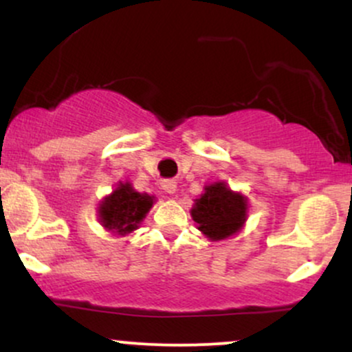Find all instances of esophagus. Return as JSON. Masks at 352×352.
Masks as SVG:
<instances>
[{
	"mask_svg": "<svg viewBox=\"0 0 352 352\" xmlns=\"http://www.w3.org/2000/svg\"><path fill=\"white\" fill-rule=\"evenodd\" d=\"M162 188L167 193H175L177 192V182L173 180H164L162 182Z\"/></svg>",
	"mask_w": 352,
	"mask_h": 352,
	"instance_id": "esophagus-1",
	"label": "esophagus"
}]
</instances>
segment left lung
<instances>
[{
    "mask_svg": "<svg viewBox=\"0 0 352 352\" xmlns=\"http://www.w3.org/2000/svg\"><path fill=\"white\" fill-rule=\"evenodd\" d=\"M192 218L210 240H223L236 233L245 223L246 200L221 182L208 185L204 195L195 200Z\"/></svg>",
    "mask_w": 352,
    "mask_h": 352,
    "instance_id": "obj_1",
    "label": "left lung"
}]
</instances>
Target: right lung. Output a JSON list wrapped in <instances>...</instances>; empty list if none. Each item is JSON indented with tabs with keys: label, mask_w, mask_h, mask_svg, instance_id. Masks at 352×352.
Returning a JSON list of instances; mask_svg holds the SVG:
<instances>
[{
	"label": "right lung",
	"mask_w": 352,
	"mask_h": 352,
	"mask_svg": "<svg viewBox=\"0 0 352 352\" xmlns=\"http://www.w3.org/2000/svg\"><path fill=\"white\" fill-rule=\"evenodd\" d=\"M152 205L153 197L135 192L129 184H120V187L100 205V221L104 227L119 235L131 233L144 220Z\"/></svg>",
	"instance_id": "obj_1"
}]
</instances>
